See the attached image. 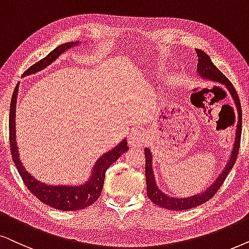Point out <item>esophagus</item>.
Listing matches in <instances>:
<instances>
[{"instance_id":"1","label":"esophagus","mask_w":249,"mask_h":249,"mask_svg":"<svg viewBox=\"0 0 249 249\" xmlns=\"http://www.w3.org/2000/svg\"><path fill=\"white\" fill-rule=\"evenodd\" d=\"M128 143L131 144L132 147H138L141 146L146 140V135L141 130H132L130 133H128Z\"/></svg>"}]
</instances>
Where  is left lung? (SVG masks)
Masks as SVG:
<instances>
[{"label": "left lung", "instance_id": "left-lung-1", "mask_svg": "<svg viewBox=\"0 0 249 249\" xmlns=\"http://www.w3.org/2000/svg\"><path fill=\"white\" fill-rule=\"evenodd\" d=\"M197 55V59H199V63H197V72L202 78H206V79L216 81V83L224 85V86L228 88L230 94H231L232 99H233L235 108H237L238 111V124H237V130H235V138H234V144L233 149H232L231 156H230V160L226 164L225 169L223 170V172L218 176V178L216 179L215 182L210 186L208 190H206L202 193L195 194L193 196L190 197H182V199H178V197H172L169 196L163 193V192L160 191V188L157 187L155 177H154L153 172V159H152V153L150 150L146 148L144 149V156H146V166H144V171H146V185H147V194L148 197L152 200L153 203L157 204V206L162 207L164 209L169 210H187L191 208H194V207L201 206L207 201H209L212 197L215 195L217 192H218L219 188L223 185V182L228 177L229 172L231 171L232 168H233L235 160H237L239 147H240V139H241V106H240V100H239L237 90L234 89L233 85L231 84L228 78L225 77L224 74L222 73L221 71L217 69L212 59L206 53L202 52L200 49H195Z\"/></svg>", "mask_w": 249, "mask_h": 249}]
</instances>
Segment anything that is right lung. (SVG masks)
Returning <instances> with one entry per match:
<instances>
[{
	"instance_id": "add662e5",
	"label": "right lung",
	"mask_w": 249,
	"mask_h": 249,
	"mask_svg": "<svg viewBox=\"0 0 249 249\" xmlns=\"http://www.w3.org/2000/svg\"><path fill=\"white\" fill-rule=\"evenodd\" d=\"M79 41L75 42H67L59 45L57 48H55L53 52H50L45 58L40 59L32 67H30L24 72L23 77L36 73L37 71H41L42 69L52 64L59 55L63 54L65 50L70 49L71 47L77 46ZM17 85L14 90L10 103V115H9V140H10V150L12 160H14L15 165L17 166L18 172H19L21 179L26 187L32 192L34 196H36L41 202H43L47 206L52 208L63 210V212H73V210L84 209L86 207L93 204L99 199L101 195L103 182L106 178V171L112 163H115L125 152H127V141L123 140L118 146H116L114 149L103 155L97 160L94 166L92 176L88 179L87 182L80 186H53V185L43 184L33 176H31L24 168L23 163L19 160V153H18L17 142H16V103H17V94H18Z\"/></svg>"
}]
</instances>
